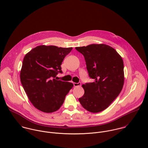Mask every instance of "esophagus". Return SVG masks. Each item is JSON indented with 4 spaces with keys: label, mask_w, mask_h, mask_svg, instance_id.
Segmentation results:
<instances>
[{
    "label": "esophagus",
    "mask_w": 148,
    "mask_h": 148,
    "mask_svg": "<svg viewBox=\"0 0 148 148\" xmlns=\"http://www.w3.org/2000/svg\"><path fill=\"white\" fill-rule=\"evenodd\" d=\"M73 84H74V86H75V87H76V86H81V82H78V83L74 82Z\"/></svg>",
    "instance_id": "esophagus-1"
}]
</instances>
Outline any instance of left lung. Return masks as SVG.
<instances>
[{"instance_id": "obj_1", "label": "left lung", "mask_w": 148, "mask_h": 148, "mask_svg": "<svg viewBox=\"0 0 148 148\" xmlns=\"http://www.w3.org/2000/svg\"><path fill=\"white\" fill-rule=\"evenodd\" d=\"M75 49L84 56L89 76L95 80L82 85L85 93L79 101L91 113L102 112L110 106L123 89L122 58L114 49L105 44H91Z\"/></svg>"}]
</instances>
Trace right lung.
<instances>
[{
    "label": "right lung",
    "mask_w": 148,
    "mask_h": 148,
    "mask_svg": "<svg viewBox=\"0 0 148 148\" xmlns=\"http://www.w3.org/2000/svg\"><path fill=\"white\" fill-rule=\"evenodd\" d=\"M73 47L40 45L24 56L20 79L29 100L45 113L57 111L63 105L73 84L57 80L62 73L61 64Z\"/></svg>",
    "instance_id": "1"
}]
</instances>
